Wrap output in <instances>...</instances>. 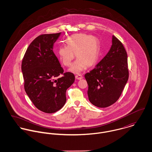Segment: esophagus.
I'll return each mask as SVG.
<instances>
[{"label": "esophagus", "mask_w": 152, "mask_h": 152, "mask_svg": "<svg viewBox=\"0 0 152 152\" xmlns=\"http://www.w3.org/2000/svg\"><path fill=\"white\" fill-rule=\"evenodd\" d=\"M75 78L77 80H81L83 78V76L81 74H78V75H75Z\"/></svg>", "instance_id": "1"}]
</instances>
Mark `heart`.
I'll return each mask as SVG.
<instances>
[{
  "instance_id": "heart-1",
  "label": "heart",
  "mask_w": 152,
  "mask_h": 152,
  "mask_svg": "<svg viewBox=\"0 0 152 152\" xmlns=\"http://www.w3.org/2000/svg\"><path fill=\"white\" fill-rule=\"evenodd\" d=\"M66 45L59 47L58 55L66 66H70L75 54L78 58L70 71L79 73L87 66L94 65L98 61L100 52V42L95 36L86 34H75L68 37Z\"/></svg>"
}]
</instances>
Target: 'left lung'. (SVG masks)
I'll use <instances>...</instances> for the list:
<instances>
[{
	"mask_svg": "<svg viewBox=\"0 0 152 152\" xmlns=\"http://www.w3.org/2000/svg\"><path fill=\"white\" fill-rule=\"evenodd\" d=\"M89 101L106 108L119 98L129 78L128 56L122 43L114 36L112 45L102 60L85 74Z\"/></svg>",
	"mask_w": 152,
	"mask_h": 152,
	"instance_id": "obj_1",
	"label": "left lung"
}]
</instances>
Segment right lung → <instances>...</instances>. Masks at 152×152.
I'll use <instances>...</instances> for the list:
<instances>
[{
    "mask_svg": "<svg viewBox=\"0 0 152 152\" xmlns=\"http://www.w3.org/2000/svg\"><path fill=\"white\" fill-rule=\"evenodd\" d=\"M60 34H45L36 37L28 47L22 60L25 91L34 106L47 113L63 107L66 91L75 81L74 74L64 73L53 50Z\"/></svg>",
    "mask_w": 152,
    "mask_h": 152,
    "instance_id": "obj_1",
    "label": "right lung"
}]
</instances>
